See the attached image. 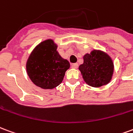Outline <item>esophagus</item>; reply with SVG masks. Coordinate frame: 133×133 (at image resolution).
<instances>
[{
  "label": "esophagus",
  "instance_id": "1",
  "mask_svg": "<svg viewBox=\"0 0 133 133\" xmlns=\"http://www.w3.org/2000/svg\"><path fill=\"white\" fill-rule=\"evenodd\" d=\"M78 66V64H76V63H74V64H71V68H73V69H77Z\"/></svg>",
  "mask_w": 133,
  "mask_h": 133
}]
</instances>
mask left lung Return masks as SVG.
Returning <instances> with one entry per match:
<instances>
[{
  "label": "left lung",
  "instance_id": "obj_1",
  "mask_svg": "<svg viewBox=\"0 0 133 133\" xmlns=\"http://www.w3.org/2000/svg\"><path fill=\"white\" fill-rule=\"evenodd\" d=\"M84 63L78 66L84 81L95 88L107 85L112 79L114 64L107 53L99 49H94L83 57Z\"/></svg>",
  "mask_w": 133,
  "mask_h": 133
}]
</instances>
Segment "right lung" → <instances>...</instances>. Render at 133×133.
<instances>
[{
	"label": "right lung",
	"mask_w": 133,
	"mask_h": 133,
	"mask_svg": "<svg viewBox=\"0 0 133 133\" xmlns=\"http://www.w3.org/2000/svg\"><path fill=\"white\" fill-rule=\"evenodd\" d=\"M69 67V62L61 57L57 51V44L52 39L37 44L26 62L29 78L35 85L43 89L58 87Z\"/></svg>",
	"instance_id": "add662e5"
}]
</instances>
